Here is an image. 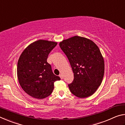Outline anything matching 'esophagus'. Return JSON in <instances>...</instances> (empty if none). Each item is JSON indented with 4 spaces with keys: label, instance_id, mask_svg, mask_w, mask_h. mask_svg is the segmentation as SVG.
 Wrapping results in <instances>:
<instances>
[{
    "label": "esophagus",
    "instance_id": "esophagus-1",
    "mask_svg": "<svg viewBox=\"0 0 125 125\" xmlns=\"http://www.w3.org/2000/svg\"><path fill=\"white\" fill-rule=\"evenodd\" d=\"M60 78H61V79H63V75L62 74H60Z\"/></svg>",
    "mask_w": 125,
    "mask_h": 125
}]
</instances>
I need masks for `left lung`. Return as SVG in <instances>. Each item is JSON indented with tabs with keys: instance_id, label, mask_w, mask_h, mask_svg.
Masks as SVG:
<instances>
[{
	"instance_id": "8db88e82",
	"label": "left lung",
	"mask_w": 125,
	"mask_h": 125,
	"mask_svg": "<svg viewBox=\"0 0 125 125\" xmlns=\"http://www.w3.org/2000/svg\"><path fill=\"white\" fill-rule=\"evenodd\" d=\"M74 73L73 83L68 85L71 92L79 98L93 95L102 82L105 64L95 43L87 38L75 36L60 42Z\"/></svg>"
}]
</instances>
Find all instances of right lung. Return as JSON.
I'll list each match as a JSON object with an SVG mask.
<instances>
[{
	"mask_svg": "<svg viewBox=\"0 0 125 125\" xmlns=\"http://www.w3.org/2000/svg\"><path fill=\"white\" fill-rule=\"evenodd\" d=\"M57 42L39 40L23 51L18 62L17 75L23 90L30 96L42 99L51 94L54 83L61 78L52 72L47 62L50 52Z\"/></svg>",
	"mask_w": 125,
	"mask_h": 125,
	"instance_id": "1",
	"label": "right lung"
}]
</instances>
